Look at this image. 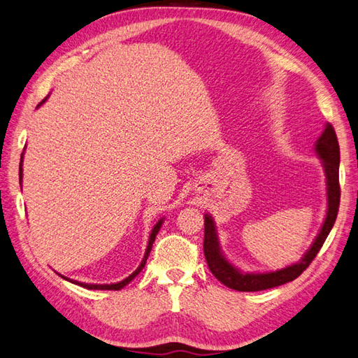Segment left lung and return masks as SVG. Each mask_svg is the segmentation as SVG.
I'll return each instance as SVG.
<instances>
[{"mask_svg":"<svg viewBox=\"0 0 358 358\" xmlns=\"http://www.w3.org/2000/svg\"><path fill=\"white\" fill-rule=\"evenodd\" d=\"M315 152L323 162V169L327 176V195H328V210L327 218L319 231L317 238L314 239L310 250L303 255V257L297 264L288 265V267L270 271V273H244L234 267L226 257H224L220 241L217 235V227L209 215H204V256L207 265L212 274L221 284L236 289V292H262V289L274 288L292 282L308 268L315 255L319 253L327 236L334 226L338 204H340V185H338V164H340V148L336 131L332 124L327 123L325 131L322 132L319 140L315 141Z\"/></svg>","mask_w":358,"mask_h":358,"instance_id":"1","label":"left lung"}]
</instances>
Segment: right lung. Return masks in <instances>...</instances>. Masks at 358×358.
I'll list each match as a JSON object with an SVG mask.
<instances>
[{
	"label": "right lung",
	"mask_w": 358,
	"mask_h": 358,
	"mask_svg": "<svg viewBox=\"0 0 358 358\" xmlns=\"http://www.w3.org/2000/svg\"><path fill=\"white\" fill-rule=\"evenodd\" d=\"M47 101V97L44 99L43 102H41L38 106H41L43 105L44 102ZM22 155L24 154H21V163H20V181H21V178H22ZM162 224H163V220H160L159 222L155 224L154 226V229H152V231H151V236H149V243H148V247H146V252H145V256H143V261H141V264L138 265L137 267V270L132 273V274H129V276L127 278V279H123V280H120V282H117V284H103V285H97V284H84V282H76V280H71V279H69V278H64L65 280H70V282H73V284H78V285H80V287H84V288H88V289H122L124 285H128L129 282L134 279L137 274L143 270V267H145V264H146V259H148V256H149V253H151V248H152V244H154V241H155V236H157V234H159V230H160V227H162Z\"/></svg>",
	"instance_id": "1"
}]
</instances>
